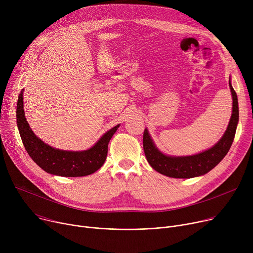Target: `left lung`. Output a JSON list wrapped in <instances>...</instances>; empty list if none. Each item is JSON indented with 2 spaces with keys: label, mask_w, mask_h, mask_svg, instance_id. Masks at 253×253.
<instances>
[{
  "label": "left lung",
  "mask_w": 253,
  "mask_h": 253,
  "mask_svg": "<svg viewBox=\"0 0 253 253\" xmlns=\"http://www.w3.org/2000/svg\"><path fill=\"white\" fill-rule=\"evenodd\" d=\"M229 86L233 100L231 118L222 138L210 149L189 156L166 155L156 148L148 130H144L143 149L147 162L152 169L169 177L191 178L209 172L221 162L232 145L239 120L237 95L232 87L230 80H229Z\"/></svg>",
  "instance_id": "obj_1"
}]
</instances>
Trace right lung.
Wrapping results in <instances>:
<instances>
[{
  "label": "right lung",
  "instance_id": "right-lung-1",
  "mask_svg": "<svg viewBox=\"0 0 253 253\" xmlns=\"http://www.w3.org/2000/svg\"><path fill=\"white\" fill-rule=\"evenodd\" d=\"M23 90L17 102V126L24 147L33 162L48 173L59 176H84L97 171L105 163L108 144L119 125L106 132L99 141L87 150H60L44 143L33 133L23 109Z\"/></svg>",
  "mask_w": 253,
  "mask_h": 253
}]
</instances>
